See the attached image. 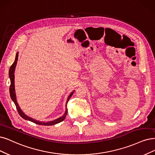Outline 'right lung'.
<instances>
[{
    "label": "right lung",
    "instance_id": "1",
    "mask_svg": "<svg viewBox=\"0 0 155 155\" xmlns=\"http://www.w3.org/2000/svg\"><path fill=\"white\" fill-rule=\"evenodd\" d=\"M18 52H17L16 55L15 62H13V64L11 65V67H10L9 71V76L10 81H11V85H10V87H9L10 96H11V100H12L13 101V102L15 103V104L16 107L17 111H18V114H20V116L22 118H24L25 120H28V121H31L32 123H34L39 124V125L51 126V125H54V124H57V123H59L62 121L63 120L65 119V117H66V116L67 115V113H68V110H67V108L66 107V111H65V113H64V115H63L62 117L58 118V119H55V120H54V121H49V122H42V121H37V120H35V119H32V118H31L30 117L27 116V115H25V114L24 112H22V110H21V108H20V107H19V105L18 104V103H17V101H16V94H15V74H14V73H15V70L16 65L17 64V61H18ZM74 91L70 94V96H68V100H67V102H66V107L67 106L68 102L69 100H70V98L71 97V96L73 95Z\"/></svg>",
    "mask_w": 155,
    "mask_h": 155
}]
</instances>
